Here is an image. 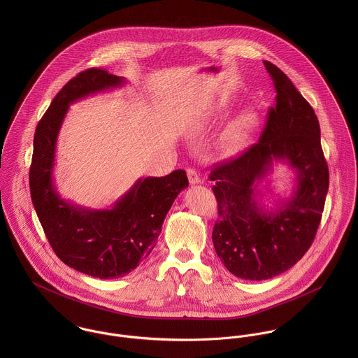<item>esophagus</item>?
<instances>
[{"instance_id": "esophagus-1", "label": "esophagus", "mask_w": 358, "mask_h": 358, "mask_svg": "<svg viewBox=\"0 0 358 358\" xmlns=\"http://www.w3.org/2000/svg\"><path fill=\"white\" fill-rule=\"evenodd\" d=\"M187 178H189L190 185H199V183H200V175L197 173L196 169L189 168V169H187Z\"/></svg>"}]
</instances>
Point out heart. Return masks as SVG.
I'll list each match as a JSON object with an SVG mask.
<instances>
[{"instance_id":"heart-1","label":"heart","mask_w":358,"mask_h":358,"mask_svg":"<svg viewBox=\"0 0 358 358\" xmlns=\"http://www.w3.org/2000/svg\"><path fill=\"white\" fill-rule=\"evenodd\" d=\"M219 117V110L209 114L206 124L213 122ZM255 122V114L251 111L243 113L229 127V129L224 132L222 141H220V149L226 154H233L238 152L241 146L244 145L248 132L251 131L252 125Z\"/></svg>"}]
</instances>
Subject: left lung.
Instances as JSON below:
<instances>
[{"label":"left lung","instance_id":"1","mask_svg":"<svg viewBox=\"0 0 358 358\" xmlns=\"http://www.w3.org/2000/svg\"><path fill=\"white\" fill-rule=\"evenodd\" d=\"M263 64L277 92L266 128L256 145L209 175L219 205L212 231L215 251L231 274L250 281L273 278L306 254L329 185L313 107L275 64ZM275 163L287 164L296 178L290 197L268 207L271 192L262 182Z\"/></svg>","mask_w":358,"mask_h":358}]
</instances>
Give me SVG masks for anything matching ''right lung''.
I'll return each instance as SVG.
<instances>
[{
    "label": "right lung",
    "instance_id": "right-lung-1",
    "mask_svg": "<svg viewBox=\"0 0 358 358\" xmlns=\"http://www.w3.org/2000/svg\"><path fill=\"white\" fill-rule=\"evenodd\" d=\"M125 83L124 77L101 69L71 78L37 125L30 166L31 201L55 254L71 268L102 280L127 275L152 252L168 210L189 186L182 169L161 178H139L103 209L74 204L59 194L53 175L56 145L70 104Z\"/></svg>",
    "mask_w": 358,
    "mask_h": 358
}]
</instances>
